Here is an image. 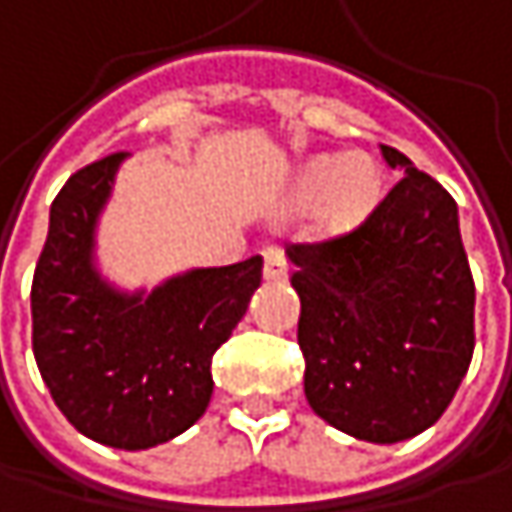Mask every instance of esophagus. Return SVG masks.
I'll return each mask as SVG.
<instances>
[{
  "label": "esophagus",
  "mask_w": 512,
  "mask_h": 512,
  "mask_svg": "<svg viewBox=\"0 0 512 512\" xmlns=\"http://www.w3.org/2000/svg\"><path fill=\"white\" fill-rule=\"evenodd\" d=\"M263 278L284 281L287 278V257L281 249H263Z\"/></svg>",
  "instance_id": "esophagus-1"
}]
</instances>
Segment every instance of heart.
Segmentation results:
<instances>
[{
  "mask_svg": "<svg viewBox=\"0 0 512 512\" xmlns=\"http://www.w3.org/2000/svg\"><path fill=\"white\" fill-rule=\"evenodd\" d=\"M379 192V168L370 156L320 154L305 159L290 195L296 204H311V225L320 237H341L358 228Z\"/></svg>",
  "mask_w": 512,
  "mask_h": 512,
  "instance_id": "b5f03b06",
  "label": "heart"
}]
</instances>
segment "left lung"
<instances>
[{"mask_svg": "<svg viewBox=\"0 0 512 512\" xmlns=\"http://www.w3.org/2000/svg\"><path fill=\"white\" fill-rule=\"evenodd\" d=\"M397 186L347 237L290 246L305 397L335 430L394 445L433 427L474 353L457 201L397 148Z\"/></svg>", "mask_w": 512, "mask_h": 512, "instance_id": "obj_1", "label": "left lung"}]
</instances>
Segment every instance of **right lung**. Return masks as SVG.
<instances>
[{"mask_svg": "<svg viewBox=\"0 0 512 512\" xmlns=\"http://www.w3.org/2000/svg\"><path fill=\"white\" fill-rule=\"evenodd\" d=\"M127 154L76 171L50 207L32 281V350L61 415L88 439L148 451L186 433L213 394V353L260 287V257L124 290L97 263V225Z\"/></svg>", "mask_w": 512, "mask_h": 512, "instance_id": "obj_1", "label": "right lung"}]
</instances>
